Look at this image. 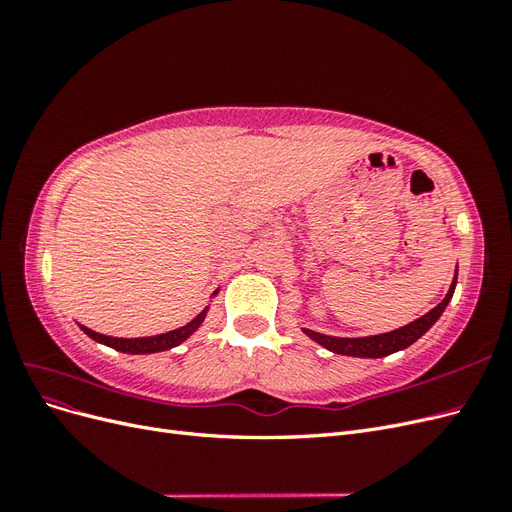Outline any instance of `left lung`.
<instances>
[{"label": "left lung", "mask_w": 512, "mask_h": 512, "mask_svg": "<svg viewBox=\"0 0 512 512\" xmlns=\"http://www.w3.org/2000/svg\"><path fill=\"white\" fill-rule=\"evenodd\" d=\"M455 286H457V269H455L453 284H451V288H448L442 303H438L425 316L416 318L414 322L406 324V327H399V329H395L391 333L367 335V337H333V335L316 333L312 329H303V333L309 339H314V342L320 344L322 348H327V350H331L335 354L359 356V359H382V356H389L393 352H399V350L412 346L418 337H423L433 327V324L438 322V318L442 316L446 305L451 303Z\"/></svg>", "instance_id": "1"}]
</instances>
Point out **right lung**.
Returning a JSON list of instances; mask_svg holds the SVG:
<instances>
[{
	"mask_svg": "<svg viewBox=\"0 0 512 512\" xmlns=\"http://www.w3.org/2000/svg\"><path fill=\"white\" fill-rule=\"evenodd\" d=\"M218 292L220 290H215L213 297ZM207 312H209V307H205L203 312H200L194 320H190L188 324H183V327H179L175 331H168V333L151 335V337H132V339L111 337V335H102V333L91 331V329L83 327V324H79V327L83 329L85 335H89L91 339H94V342L104 344L108 348H115V350L126 352V354H153V352H164V350H170V348L183 344L185 339H188L190 335H194L200 329V324H203V320L207 318Z\"/></svg>",
	"mask_w": 512,
	"mask_h": 512,
	"instance_id": "right-lung-1",
	"label": "right lung"
}]
</instances>
